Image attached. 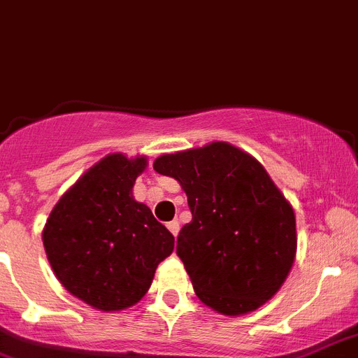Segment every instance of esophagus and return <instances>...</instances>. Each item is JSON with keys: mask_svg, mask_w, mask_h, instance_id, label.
<instances>
[{"mask_svg": "<svg viewBox=\"0 0 358 358\" xmlns=\"http://www.w3.org/2000/svg\"><path fill=\"white\" fill-rule=\"evenodd\" d=\"M167 229H169V231H171V234L176 236L180 232V223L176 222V220H173V222L167 223Z\"/></svg>", "mask_w": 358, "mask_h": 358, "instance_id": "esophagus-1", "label": "esophagus"}]
</instances>
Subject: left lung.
Segmentation results:
<instances>
[{
  "label": "left lung",
  "mask_w": 358,
  "mask_h": 358,
  "mask_svg": "<svg viewBox=\"0 0 358 358\" xmlns=\"http://www.w3.org/2000/svg\"><path fill=\"white\" fill-rule=\"evenodd\" d=\"M153 167L187 194L192 220L176 254L198 299L243 315L273 297L294 265L297 232L294 209L265 167L229 142L162 155Z\"/></svg>",
  "instance_id": "obj_1"
}]
</instances>
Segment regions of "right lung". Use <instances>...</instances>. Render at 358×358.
<instances>
[{
  "instance_id": "right-lung-1",
  "label": "right lung",
  "mask_w": 358,
  "mask_h": 358,
  "mask_svg": "<svg viewBox=\"0 0 358 358\" xmlns=\"http://www.w3.org/2000/svg\"><path fill=\"white\" fill-rule=\"evenodd\" d=\"M145 166V157H104L61 196L43 231L55 278L101 312L138 303L175 248L173 234L133 198Z\"/></svg>"
}]
</instances>
